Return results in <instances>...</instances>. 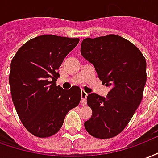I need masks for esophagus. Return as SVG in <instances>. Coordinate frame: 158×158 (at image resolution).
<instances>
[{"mask_svg": "<svg viewBox=\"0 0 158 158\" xmlns=\"http://www.w3.org/2000/svg\"><path fill=\"white\" fill-rule=\"evenodd\" d=\"M86 98H87V93L85 90H82L81 91V101H80V104L82 106H85L86 105V103H87Z\"/></svg>", "mask_w": 158, "mask_h": 158, "instance_id": "esophagus-1", "label": "esophagus"}]
</instances>
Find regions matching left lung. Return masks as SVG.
<instances>
[{"instance_id":"8db88e82","label":"left lung","mask_w":158,"mask_h":158,"mask_svg":"<svg viewBox=\"0 0 158 158\" xmlns=\"http://www.w3.org/2000/svg\"><path fill=\"white\" fill-rule=\"evenodd\" d=\"M81 54L94 65L103 85L110 87L106 97L95 93L87 96L92 110L85 122L89 134L99 139L117 135L138 108L147 82V63L132 43L110 34L82 41Z\"/></svg>"}]
</instances>
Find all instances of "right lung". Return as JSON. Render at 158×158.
<instances>
[{
  "mask_svg": "<svg viewBox=\"0 0 158 158\" xmlns=\"http://www.w3.org/2000/svg\"><path fill=\"white\" fill-rule=\"evenodd\" d=\"M79 42V38L38 36L23 44L11 60L12 101L23 126L35 136L56 134L68 112L79 104V87L64 89L55 83L60 77L58 68Z\"/></svg>",
  "mask_w": 158,
  "mask_h": 158,
  "instance_id": "add662e5",
  "label": "right lung"
}]
</instances>
